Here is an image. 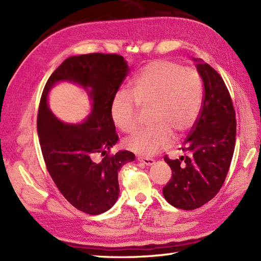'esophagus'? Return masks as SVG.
Returning <instances> with one entry per match:
<instances>
[{
  "instance_id": "esophagus-1",
  "label": "esophagus",
  "mask_w": 261,
  "mask_h": 261,
  "mask_svg": "<svg viewBox=\"0 0 261 261\" xmlns=\"http://www.w3.org/2000/svg\"><path fill=\"white\" fill-rule=\"evenodd\" d=\"M138 160H139L140 163H142L143 165H147V166H151L154 164V160L152 158H142V157H138Z\"/></svg>"
}]
</instances>
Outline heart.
I'll use <instances>...</instances> for the list:
<instances>
[{"instance_id": "heart-1", "label": "heart", "mask_w": 261, "mask_h": 261, "mask_svg": "<svg viewBox=\"0 0 261 261\" xmlns=\"http://www.w3.org/2000/svg\"><path fill=\"white\" fill-rule=\"evenodd\" d=\"M131 94L134 98L124 92L116 94L111 116L122 132L132 134L138 127L139 107L152 108L153 125L125 141L131 151L148 156L167 147L173 135L180 139L195 124L202 104V80L195 69L154 60L137 75Z\"/></svg>"}]
</instances>
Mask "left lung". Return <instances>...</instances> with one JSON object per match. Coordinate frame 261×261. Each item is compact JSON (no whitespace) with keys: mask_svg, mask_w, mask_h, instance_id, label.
<instances>
[{"mask_svg":"<svg viewBox=\"0 0 261 261\" xmlns=\"http://www.w3.org/2000/svg\"><path fill=\"white\" fill-rule=\"evenodd\" d=\"M204 84L198 118L181 149L188 156L165 162L171 178L163 188L164 197L180 210H195L211 201L228 175L236 146L237 120L224 81L214 68L195 58Z\"/></svg>","mask_w":261,"mask_h":261,"instance_id":"obj_1","label":"left lung"}]
</instances>
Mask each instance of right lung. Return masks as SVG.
Segmentation results:
<instances>
[{
    "instance_id": "1",
    "label": "right lung",
    "mask_w": 261,
    "mask_h": 261,
    "mask_svg": "<svg viewBox=\"0 0 261 261\" xmlns=\"http://www.w3.org/2000/svg\"><path fill=\"white\" fill-rule=\"evenodd\" d=\"M127 71L124 58L116 54L71 56L49 77L39 104L37 129L47 170L63 196L91 215L113 206L120 193L119 170L135 160L127 150L110 153L119 139L111 104ZM60 80L77 82L89 92L92 113L83 124H64L48 110L47 92ZM97 155L102 160L97 161Z\"/></svg>"
}]
</instances>
